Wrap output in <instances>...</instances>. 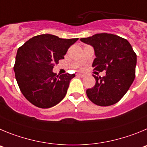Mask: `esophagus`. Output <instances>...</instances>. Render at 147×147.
<instances>
[{"label": "esophagus", "instance_id": "esophagus-1", "mask_svg": "<svg viewBox=\"0 0 147 147\" xmlns=\"http://www.w3.org/2000/svg\"><path fill=\"white\" fill-rule=\"evenodd\" d=\"M77 75L79 77H81V78H84V77L86 76L85 74H82V73H78V74H77Z\"/></svg>", "mask_w": 147, "mask_h": 147}]
</instances>
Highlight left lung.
Segmentation results:
<instances>
[{"instance_id": "8db88e82", "label": "left lung", "mask_w": 147, "mask_h": 147, "mask_svg": "<svg viewBox=\"0 0 147 147\" xmlns=\"http://www.w3.org/2000/svg\"><path fill=\"white\" fill-rule=\"evenodd\" d=\"M80 41L94 47V70L106 71L105 76L94 75L95 86L86 90L91 101L100 106L112 105L122 98L136 76L137 56L127 39L111 34H96Z\"/></svg>"}]
</instances>
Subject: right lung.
Segmentation results:
<instances>
[{
	"mask_svg": "<svg viewBox=\"0 0 147 147\" xmlns=\"http://www.w3.org/2000/svg\"><path fill=\"white\" fill-rule=\"evenodd\" d=\"M78 40V38L66 39L42 34L18 48L14 66L16 80L22 94L33 105L49 108L64 99L75 75H59L53 69Z\"/></svg>",
	"mask_w": 147,
	"mask_h": 147,
	"instance_id": "obj_1",
	"label": "right lung"
}]
</instances>
